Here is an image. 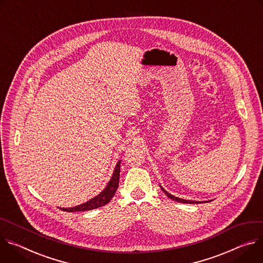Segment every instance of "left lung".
<instances>
[{
  "label": "left lung",
  "instance_id": "1",
  "mask_svg": "<svg viewBox=\"0 0 263 263\" xmlns=\"http://www.w3.org/2000/svg\"><path fill=\"white\" fill-rule=\"evenodd\" d=\"M161 187V189H162V191L170 198V199H172V200H177V201H179V202H183V203H200V202H207V200L206 201H197V200H189V199H184V198H180V197H177V196H174V195H172V194H170V193H168L162 186H160ZM209 201V200H208Z\"/></svg>",
  "mask_w": 263,
  "mask_h": 263
}]
</instances>
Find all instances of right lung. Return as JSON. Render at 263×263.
<instances>
[{
	"instance_id": "1",
	"label": "right lung",
	"mask_w": 263,
	"mask_h": 263,
	"mask_svg": "<svg viewBox=\"0 0 263 263\" xmlns=\"http://www.w3.org/2000/svg\"><path fill=\"white\" fill-rule=\"evenodd\" d=\"M120 163L121 160L118 161V163L116 164L115 170L112 172V176L110 180L108 181L107 185L105 188L95 197L91 198L90 200H87L84 203H81V205L72 207V208H60L61 210L67 211V212H79V211H89L93 209H97L99 207H102L106 203L109 202V200L112 198L115 195V192L119 186V178H120Z\"/></svg>"
}]
</instances>
